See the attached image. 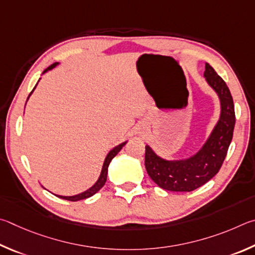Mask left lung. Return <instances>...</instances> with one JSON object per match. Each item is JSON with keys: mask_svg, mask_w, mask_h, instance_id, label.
<instances>
[{"mask_svg": "<svg viewBox=\"0 0 255 255\" xmlns=\"http://www.w3.org/2000/svg\"><path fill=\"white\" fill-rule=\"evenodd\" d=\"M204 77L217 94L221 114L207 140L197 152L184 159L168 160L145 145V169L160 188L170 191H193L206 184L220 171L231 144L235 125L234 103L226 83L209 64Z\"/></svg>", "mask_w": 255, "mask_h": 255, "instance_id": "1", "label": "left lung"}]
</instances>
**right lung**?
Here are the masks:
<instances>
[{
	"instance_id": "1",
	"label": "right lung",
	"mask_w": 255,
	"mask_h": 255,
	"mask_svg": "<svg viewBox=\"0 0 255 255\" xmlns=\"http://www.w3.org/2000/svg\"><path fill=\"white\" fill-rule=\"evenodd\" d=\"M58 65H59V62H55V64H52L51 66H49L47 69H44L42 74L47 73V71L53 69V68H55V67H56V66H58ZM39 80H40V78H39ZM39 80H38V82H39ZM37 85H38V83H37ZM37 85H35L34 88L32 89V92H31V93L29 94L28 100L30 98V96L32 95V93H33V91L35 89V87H37ZM28 100H26V102H28ZM127 142H128V141L122 142V143H121V144L114 146V148L112 149L109 153H107L106 158H105V160H104V163H103L101 175H100V177H98L97 181H96L95 184H94V185L91 187V188H88L87 190L83 191V193L77 194V195H74V196H61V195H56V194H55V195L57 196V197L62 198V199H66V200H70V202H77V200L86 199V198L92 197L93 195H95V194L97 193V191L100 190V189L102 188V187L105 185L106 179H107V171H109V166H110V163H111V161H112V159H113V158L115 157V155L118 154L121 150H122L123 146H124L125 144H127Z\"/></svg>"
}]
</instances>
